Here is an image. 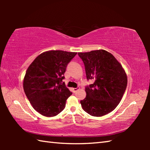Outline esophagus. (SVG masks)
I'll return each instance as SVG.
<instances>
[{
	"label": "esophagus",
	"instance_id": "obj_1",
	"mask_svg": "<svg viewBox=\"0 0 150 150\" xmlns=\"http://www.w3.org/2000/svg\"><path fill=\"white\" fill-rule=\"evenodd\" d=\"M78 90H79V87H77V88H73V92H74V93L77 92V91Z\"/></svg>",
	"mask_w": 150,
	"mask_h": 150
}]
</instances>
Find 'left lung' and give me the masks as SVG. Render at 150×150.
<instances>
[{
  "instance_id": "1",
  "label": "left lung",
  "mask_w": 150,
  "mask_h": 150,
  "mask_svg": "<svg viewBox=\"0 0 150 150\" xmlns=\"http://www.w3.org/2000/svg\"><path fill=\"white\" fill-rule=\"evenodd\" d=\"M84 63L87 80L93 84L85 87L87 96L81 100L86 112L102 116L115 110L127 87V75L117 59L104 50L78 53Z\"/></svg>"
}]
</instances>
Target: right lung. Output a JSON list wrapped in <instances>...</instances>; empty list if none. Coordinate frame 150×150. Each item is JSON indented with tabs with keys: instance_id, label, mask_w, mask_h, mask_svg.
Returning a JSON list of instances; mask_svg holds the SVG:
<instances>
[{
	"instance_id": "right-lung-1",
	"label": "right lung",
	"mask_w": 150,
	"mask_h": 150,
	"mask_svg": "<svg viewBox=\"0 0 150 150\" xmlns=\"http://www.w3.org/2000/svg\"><path fill=\"white\" fill-rule=\"evenodd\" d=\"M77 53L51 50L34 60L25 74L23 87L28 99L35 110L47 117L57 115L65 107L72 93L66 87V67Z\"/></svg>"
}]
</instances>
